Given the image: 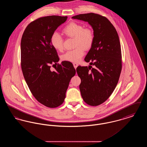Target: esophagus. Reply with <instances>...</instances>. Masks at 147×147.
I'll return each instance as SVG.
<instances>
[{"instance_id":"obj_1","label":"esophagus","mask_w":147,"mask_h":147,"mask_svg":"<svg viewBox=\"0 0 147 147\" xmlns=\"http://www.w3.org/2000/svg\"><path fill=\"white\" fill-rule=\"evenodd\" d=\"M73 65H74V67L75 68V69H76L77 68V67L78 66V64L77 63H73Z\"/></svg>"}]
</instances>
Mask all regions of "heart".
Instances as JSON below:
<instances>
[{"mask_svg":"<svg viewBox=\"0 0 147 147\" xmlns=\"http://www.w3.org/2000/svg\"><path fill=\"white\" fill-rule=\"evenodd\" d=\"M63 32L68 37L75 38L74 47L76 48L64 53L62 59L72 63L79 62L85 54L84 49H90L93 44L94 35L92 30L90 28H84L82 25L72 22L63 28ZM51 43L57 50L61 51L63 49V39L58 33L52 35Z\"/></svg>","mask_w":147,"mask_h":147,"instance_id":"1","label":"heart"}]
</instances>
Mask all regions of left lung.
Wrapping results in <instances>:
<instances>
[{
  "label": "left lung",
  "instance_id": "left-lung-1",
  "mask_svg": "<svg viewBox=\"0 0 147 147\" xmlns=\"http://www.w3.org/2000/svg\"><path fill=\"white\" fill-rule=\"evenodd\" d=\"M71 18L88 22L94 31V42L85 58L93 67L79 66L77 72L84 101L98 106L110 96L119 82L122 69L119 35L111 22L98 14H79Z\"/></svg>",
  "mask_w": 147,
  "mask_h": 147
}]
</instances>
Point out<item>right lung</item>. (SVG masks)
<instances>
[{"instance_id":"right-lung-1","label":"right lung","mask_w":147,"mask_h":147,"mask_svg":"<svg viewBox=\"0 0 147 147\" xmlns=\"http://www.w3.org/2000/svg\"><path fill=\"white\" fill-rule=\"evenodd\" d=\"M68 17L48 16L31 22L25 28L21 40V65L28 88L41 104L55 108L65 98L70 79L76 74L73 64L63 61L50 69V64L59 61L51 37Z\"/></svg>"}]
</instances>
